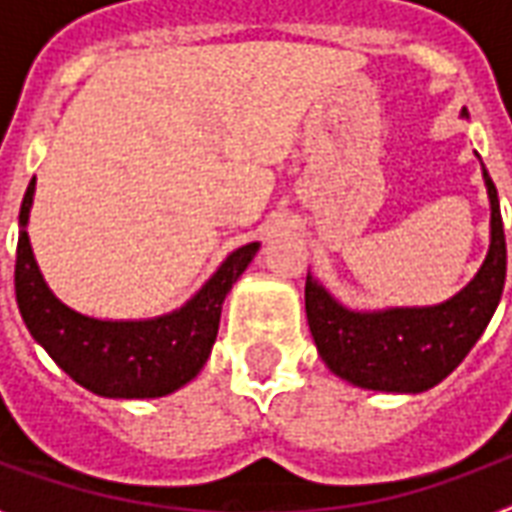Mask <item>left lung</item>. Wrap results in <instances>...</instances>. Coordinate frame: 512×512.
<instances>
[{
  "label": "left lung",
  "instance_id": "1",
  "mask_svg": "<svg viewBox=\"0 0 512 512\" xmlns=\"http://www.w3.org/2000/svg\"><path fill=\"white\" fill-rule=\"evenodd\" d=\"M491 248L475 281L434 308H390L357 313L343 308L311 275L305 313L327 368L346 382L384 393H423L445 379L491 322L505 289L507 248L499 196L488 171Z\"/></svg>",
  "mask_w": 512,
  "mask_h": 512
}]
</instances>
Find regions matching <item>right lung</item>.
I'll use <instances>...</instances> for the list:
<instances>
[{"label":"right lung","instance_id":"obj_1","mask_svg":"<svg viewBox=\"0 0 512 512\" xmlns=\"http://www.w3.org/2000/svg\"><path fill=\"white\" fill-rule=\"evenodd\" d=\"M32 196L35 177L18 212L16 248V300L32 338L73 382L106 398H160L188 384L207 363L223 300L256 256L259 242L231 253L179 311L147 322H100L59 302L37 270L26 234Z\"/></svg>","mask_w":512,"mask_h":512}]
</instances>
